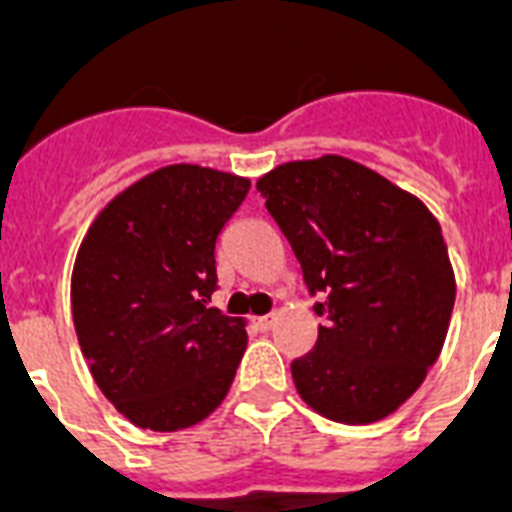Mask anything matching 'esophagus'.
<instances>
[{
    "mask_svg": "<svg viewBox=\"0 0 512 512\" xmlns=\"http://www.w3.org/2000/svg\"><path fill=\"white\" fill-rule=\"evenodd\" d=\"M273 321H276V316H257V319H252V324H255V329H260V332H268V329L273 327Z\"/></svg>",
    "mask_w": 512,
    "mask_h": 512,
    "instance_id": "esophagus-1",
    "label": "esophagus"
}]
</instances>
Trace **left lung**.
<instances>
[{"label":"left lung","instance_id":"obj_1","mask_svg":"<svg viewBox=\"0 0 512 512\" xmlns=\"http://www.w3.org/2000/svg\"><path fill=\"white\" fill-rule=\"evenodd\" d=\"M257 191L324 319L311 353L292 361L297 393L335 422L388 417L444 348L454 273L441 225L420 199L342 156L281 164Z\"/></svg>","mask_w":512,"mask_h":512}]
</instances>
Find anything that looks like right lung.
Instances as JSON below:
<instances>
[{"instance_id": "1", "label": "right lung", "mask_w": 512, "mask_h": 512, "mask_svg": "<svg viewBox=\"0 0 512 512\" xmlns=\"http://www.w3.org/2000/svg\"><path fill=\"white\" fill-rule=\"evenodd\" d=\"M249 180L172 164L119 193L76 257L71 305L92 377L140 428L183 430L236 377L244 321L209 308L215 244Z\"/></svg>"}]
</instances>
